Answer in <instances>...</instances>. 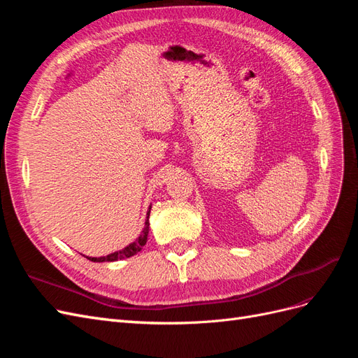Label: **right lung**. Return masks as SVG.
Instances as JSON below:
<instances>
[{
	"instance_id": "add662e5",
	"label": "right lung",
	"mask_w": 358,
	"mask_h": 358,
	"mask_svg": "<svg viewBox=\"0 0 358 358\" xmlns=\"http://www.w3.org/2000/svg\"><path fill=\"white\" fill-rule=\"evenodd\" d=\"M149 213H150V208L148 210V216H146V222H145V229L142 231V234L138 236V239H136V242L129 243L128 246H125L124 249H121V251H116L113 254H109L106 257H86L88 259H91V262L94 263H103V262H117V259H122V258H129L136 255L137 252L142 251V248L146 245V241H148V233H149Z\"/></svg>"
}]
</instances>
